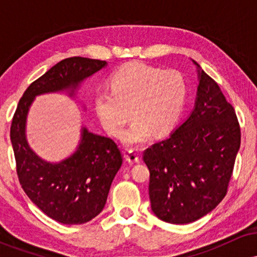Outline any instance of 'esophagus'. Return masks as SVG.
Returning <instances> with one entry per match:
<instances>
[{"label":"esophagus","instance_id":"34e87169","mask_svg":"<svg viewBox=\"0 0 257 257\" xmlns=\"http://www.w3.org/2000/svg\"><path fill=\"white\" fill-rule=\"evenodd\" d=\"M125 159L128 163L135 164V163H139L140 157H139L138 152H135L134 150H129V151H126V153H125Z\"/></svg>","mask_w":257,"mask_h":257}]
</instances>
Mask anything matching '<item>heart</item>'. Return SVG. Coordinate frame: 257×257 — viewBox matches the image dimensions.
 <instances>
[{"mask_svg": "<svg viewBox=\"0 0 257 257\" xmlns=\"http://www.w3.org/2000/svg\"><path fill=\"white\" fill-rule=\"evenodd\" d=\"M110 89L95 94L94 108L104 128L114 137L120 135L132 113L134 122L122 137L132 147L145 144L152 132L156 135L169 132L181 117L188 95L181 72L147 64L123 66L111 77Z\"/></svg>", "mask_w": 257, "mask_h": 257, "instance_id": "obj_1", "label": "heart"}]
</instances>
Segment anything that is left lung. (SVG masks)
<instances>
[{"mask_svg": "<svg viewBox=\"0 0 257 257\" xmlns=\"http://www.w3.org/2000/svg\"><path fill=\"white\" fill-rule=\"evenodd\" d=\"M192 61L199 81L193 111L166 140L144 152L153 214L176 225L199 220L225 198L240 147L234 108Z\"/></svg>", "mask_w": 257, "mask_h": 257, "instance_id": "8db88e82", "label": "left lung"}]
</instances>
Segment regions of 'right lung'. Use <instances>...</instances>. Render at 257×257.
Instances as JSON below:
<instances>
[{"label": "right lung", "mask_w": 257, "mask_h": 257, "mask_svg": "<svg viewBox=\"0 0 257 257\" xmlns=\"http://www.w3.org/2000/svg\"><path fill=\"white\" fill-rule=\"evenodd\" d=\"M106 65L96 59H64L29 85L12 120L11 141L20 185L47 216L64 225H81L101 213L122 166V153L112 139L82 126L76 151L58 163L47 162L29 145L26 118L37 95L67 91L73 98L82 82Z\"/></svg>", "instance_id": "obj_1"}]
</instances>
